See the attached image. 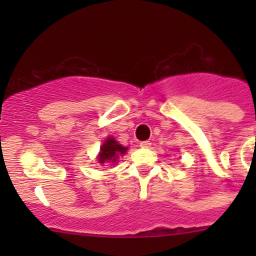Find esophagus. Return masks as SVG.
<instances>
[{"instance_id":"34e87169","label":"esophagus","mask_w":256,"mask_h":256,"mask_svg":"<svg viewBox=\"0 0 256 256\" xmlns=\"http://www.w3.org/2000/svg\"><path fill=\"white\" fill-rule=\"evenodd\" d=\"M151 142H150V141H142V142L140 144V146L142 147V148H150V147H151Z\"/></svg>"}]
</instances>
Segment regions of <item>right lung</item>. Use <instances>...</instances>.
<instances>
[{
	"instance_id": "obj_1",
	"label": "right lung",
	"mask_w": 256,
	"mask_h": 256,
	"mask_svg": "<svg viewBox=\"0 0 256 256\" xmlns=\"http://www.w3.org/2000/svg\"><path fill=\"white\" fill-rule=\"evenodd\" d=\"M126 151H128V147H124L122 144H118L115 138L110 136V138H108L104 141L102 147H100L98 161H99V164H105V162L115 164L118 157L121 154H125Z\"/></svg>"
}]
</instances>
